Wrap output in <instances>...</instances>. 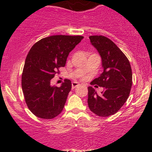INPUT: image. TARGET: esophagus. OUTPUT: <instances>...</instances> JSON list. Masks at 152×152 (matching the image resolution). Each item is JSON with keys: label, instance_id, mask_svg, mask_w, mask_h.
I'll return each instance as SVG.
<instances>
[{"label": "esophagus", "instance_id": "esophagus-1", "mask_svg": "<svg viewBox=\"0 0 152 152\" xmlns=\"http://www.w3.org/2000/svg\"><path fill=\"white\" fill-rule=\"evenodd\" d=\"M79 84L78 83V82H72V89H75L76 87H79Z\"/></svg>", "mask_w": 152, "mask_h": 152}]
</instances>
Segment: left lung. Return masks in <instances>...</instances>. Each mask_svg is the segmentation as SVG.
<instances>
[{"mask_svg": "<svg viewBox=\"0 0 152 152\" xmlns=\"http://www.w3.org/2000/svg\"><path fill=\"white\" fill-rule=\"evenodd\" d=\"M89 38L102 57L104 69L100 76L90 84L103 87L104 90L99 95L91 86L88 87L87 103L93 113L107 117L117 113L129 96L132 85L131 65L125 54L110 39L98 35Z\"/></svg>", "mask_w": 152, "mask_h": 152, "instance_id": "left-lung-1", "label": "left lung"}]
</instances>
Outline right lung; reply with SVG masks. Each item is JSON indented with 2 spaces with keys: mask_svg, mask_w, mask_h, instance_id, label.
<instances>
[{
  "mask_svg": "<svg viewBox=\"0 0 152 152\" xmlns=\"http://www.w3.org/2000/svg\"><path fill=\"white\" fill-rule=\"evenodd\" d=\"M84 37L53 35L37 42L29 50L22 74V89L26 103L37 117L52 119L62 113L71 82L65 79L59 87L50 80L66 64L69 53Z\"/></svg>",
  "mask_w": 152,
  "mask_h": 152,
  "instance_id": "right-lung-1",
  "label": "right lung"
}]
</instances>
